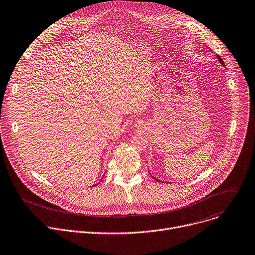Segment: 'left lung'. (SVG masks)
<instances>
[{
    "mask_svg": "<svg viewBox=\"0 0 255 255\" xmlns=\"http://www.w3.org/2000/svg\"><path fill=\"white\" fill-rule=\"evenodd\" d=\"M217 57H218V59H219V61H220V63H221V64H222V65H223V66H225V64H224V62H223V60H222V59H221V57H220V56H217ZM155 180H156V179H155ZM156 181H158V182H160V181H159V180H156Z\"/></svg>",
    "mask_w": 255,
    "mask_h": 255,
    "instance_id": "left-lung-1",
    "label": "left lung"
}]
</instances>
